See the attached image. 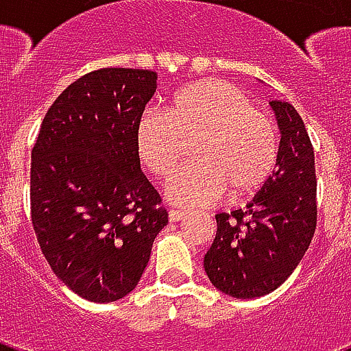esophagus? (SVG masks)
<instances>
[{
    "mask_svg": "<svg viewBox=\"0 0 351 351\" xmlns=\"http://www.w3.org/2000/svg\"><path fill=\"white\" fill-rule=\"evenodd\" d=\"M187 215V211H184V209H171L169 211V220L171 222H180L184 217Z\"/></svg>",
    "mask_w": 351,
    "mask_h": 351,
    "instance_id": "obj_1",
    "label": "esophagus"
}]
</instances>
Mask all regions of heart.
Returning <instances> with one entry per match:
<instances>
[{
  "instance_id": "obj_1",
  "label": "heart",
  "mask_w": 351,
  "mask_h": 351,
  "mask_svg": "<svg viewBox=\"0 0 351 351\" xmlns=\"http://www.w3.org/2000/svg\"><path fill=\"white\" fill-rule=\"evenodd\" d=\"M191 138L195 162L176 171L165 187L176 206L213 202L226 193L230 200H244L261 191L277 167V123L228 80H195L169 96L165 111L143 112L134 125V151L140 164L164 180Z\"/></svg>"
}]
</instances>
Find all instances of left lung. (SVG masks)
<instances>
[{"instance_id": "left-lung-1", "label": "left lung", "mask_w": 351, "mask_h": 351, "mask_svg": "<svg viewBox=\"0 0 351 351\" xmlns=\"http://www.w3.org/2000/svg\"><path fill=\"white\" fill-rule=\"evenodd\" d=\"M269 107L280 129L277 169L244 209L215 217L217 237L204 256L211 284L234 299L277 289L315 233V154L304 121L288 101Z\"/></svg>"}]
</instances>
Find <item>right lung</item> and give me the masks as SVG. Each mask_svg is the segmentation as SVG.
Returning <instances> with one entry per match:
<instances>
[{"instance_id": "add662e5", "label": "right lung", "mask_w": 351, "mask_h": 351, "mask_svg": "<svg viewBox=\"0 0 351 351\" xmlns=\"http://www.w3.org/2000/svg\"><path fill=\"white\" fill-rule=\"evenodd\" d=\"M156 80L145 69L85 74L47 111L32 149L34 233L56 277L90 302L131 293L167 226L134 151Z\"/></svg>"}]
</instances>
